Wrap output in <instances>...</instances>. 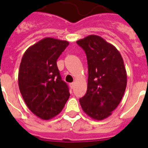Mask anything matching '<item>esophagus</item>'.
Listing matches in <instances>:
<instances>
[{"label": "esophagus", "instance_id": "esophagus-1", "mask_svg": "<svg viewBox=\"0 0 148 148\" xmlns=\"http://www.w3.org/2000/svg\"><path fill=\"white\" fill-rule=\"evenodd\" d=\"M74 85H75V84H74V83H70V87H71L72 89L74 87Z\"/></svg>", "mask_w": 148, "mask_h": 148}]
</instances>
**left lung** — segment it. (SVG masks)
<instances>
[{"mask_svg": "<svg viewBox=\"0 0 148 148\" xmlns=\"http://www.w3.org/2000/svg\"><path fill=\"white\" fill-rule=\"evenodd\" d=\"M84 50L88 65L85 95L79 99L84 112L95 120L112 114L127 87V73L118 49L104 38L90 35L77 41Z\"/></svg>", "mask_w": 148, "mask_h": 148, "instance_id": "8db88e82", "label": "left lung"}]
</instances>
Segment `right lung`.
Instances as JSON below:
<instances>
[{
	"label": "right lung",
	"instance_id": "add662e5",
	"mask_svg": "<svg viewBox=\"0 0 148 148\" xmlns=\"http://www.w3.org/2000/svg\"><path fill=\"white\" fill-rule=\"evenodd\" d=\"M68 45L66 40L45 38L29 47L22 57L18 72L20 92L29 109L41 119L59 114L70 97L56 62Z\"/></svg>",
	"mask_w": 148,
	"mask_h": 148
}]
</instances>
